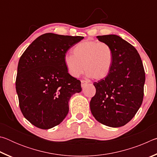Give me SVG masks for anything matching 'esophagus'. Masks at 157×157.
Masks as SVG:
<instances>
[{
	"instance_id": "obj_1",
	"label": "esophagus",
	"mask_w": 157,
	"mask_h": 157,
	"mask_svg": "<svg viewBox=\"0 0 157 157\" xmlns=\"http://www.w3.org/2000/svg\"><path fill=\"white\" fill-rule=\"evenodd\" d=\"M87 84H88V82H87L86 81H85V80H82L81 81V86H82V87L85 86Z\"/></svg>"
}]
</instances>
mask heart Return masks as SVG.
Segmentation results:
<instances>
[{"instance_id":"heart-1","label":"heart","mask_w":157,"mask_h":157,"mask_svg":"<svg viewBox=\"0 0 157 157\" xmlns=\"http://www.w3.org/2000/svg\"><path fill=\"white\" fill-rule=\"evenodd\" d=\"M73 55H66L64 63L68 73L78 77L85 72L90 78L101 80L107 78L112 67L113 50L109 45L94 40L79 42L73 50Z\"/></svg>"}]
</instances>
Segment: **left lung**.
Here are the masks:
<instances>
[{"label":"left lung","instance_id":"left-lung-1","mask_svg":"<svg viewBox=\"0 0 157 157\" xmlns=\"http://www.w3.org/2000/svg\"><path fill=\"white\" fill-rule=\"evenodd\" d=\"M113 50L112 67L107 78L94 82L96 93L90 102L94 118L105 125L124 126L143 102L145 74L136 49L118 35L98 36Z\"/></svg>","mask_w":157,"mask_h":157}]
</instances>
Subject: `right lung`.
<instances>
[{
    "label": "right lung",
    "instance_id": "1",
    "mask_svg": "<svg viewBox=\"0 0 157 157\" xmlns=\"http://www.w3.org/2000/svg\"><path fill=\"white\" fill-rule=\"evenodd\" d=\"M83 36L46 33L36 38L20 57L16 90L23 116L38 128L60 124L68 102L82 91L81 82L68 73L64 57Z\"/></svg>",
    "mask_w": 157,
    "mask_h": 157
}]
</instances>
